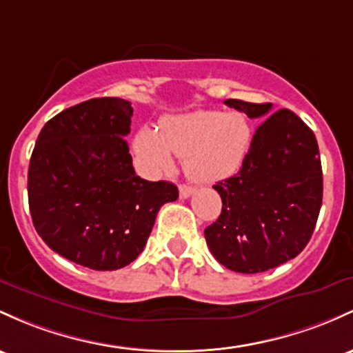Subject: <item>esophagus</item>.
Segmentation results:
<instances>
[{
    "label": "esophagus",
    "mask_w": 353,
    "mask_h": 353,
    "mask_svg": "<svg viewBox=\"0 0 353 353\" xmlns=\"http://www.w3.org/2000/svg\"><path fill=\"white\" fill-rule=\"evenodd\" d=\"M194 192V188H191V185H185V184H181L179 185V194L183 199H185V197H189Z\"/></svg>",
    "instance_id": "esophagus-1"
}]
</instances>
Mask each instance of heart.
<instances>
[{
  "label": "heart",
  "mask_w": 353,
  "mask_h": 353,
  "mask_svg": "<svg viewBox=\"0 0 353 353\" xmlns=\"http://www.w3.org/2000/svg\"><path fill=\"white\" fill-rule=\"evenodd\" d=\"M251 145V125L238 112L197 110L162 120L157 130L144 127L134 147L145 170L152 176L169 172L174 156L184 157L192 179L214 183L233 176L241 168Z\"/></svg>",
  "instance_id": "b5f03b06"
}]
</instances>
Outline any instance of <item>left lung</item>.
<instances>
[{"mask_svg":"<svg viewBox=\"0 0 353 353\" xmlns=\"http://www.w3.org/2000/svg\"><path fill=\"white\" fill-rule=\"evenodd\" d=\"M224 103L263 120L238 174L212 185L223 209L204 236L223 266L261 273L298 256L312 238L323 194L319 144L288 108L271 114V103Z\"/></svg>","mask_w":353,"mask_h":353,"instance_id":"left-lung-1","label":"left lung"}]
</instances>
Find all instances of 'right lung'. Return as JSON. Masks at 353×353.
Instances as JSON below:
<instances>
[{
	"mask_svg": "<svg viewBox=\"0 0 353 353\" xmlns=\"http://www.w3.org/2000/svg\"><path fill=\"white\" fill-rule=\"evenodd\" d=\"M130 102L92 99L45 123L28 169L34 230L60 256L97 271L119 270L144 250L172 183L135 174L125 135Z\"/></svg>",
	"mask_w": 353,
	"mask_h": 353,
	"instance_id": "add662e5",
	"label": "right lung"
}]
</instances>
